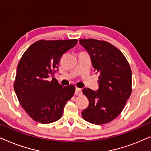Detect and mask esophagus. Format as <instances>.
<instances>
[{
    "mask_svg": "<svg viewBox=\"0 0 151 151\" xmlns=\"http://www.w3.org/2000/svg\"><path fill=\"white\" fill-rule=\"evenodd\" d=\"M82 94V90L81 88H76V91H75V95L76 96H80Z\"/></svg>",
    "mask_w": 151,
    "mask_h": 151,
    "instance_id": "obj_1",
    "label": "esophagus"
}]
</instances>
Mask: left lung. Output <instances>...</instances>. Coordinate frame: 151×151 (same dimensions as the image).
Masks as SVG:
<instances>
[{
    "mask_svg": "<svg viewBox=\"0 0 151 151\" xmlns=\"http://www.w3.org/2000/svg\"><path fill=\"white\" fill-rule=\"evenodd\" d=\"M99 74L97 91L84 88L88 106L82 112L84 120L104 124L120 114L132 92V73L123 53L110 43L96 39H80Z\"/></svg>",
    "mask_w": 151,
    "mask_h": 151,
    "instance_id": "obj_1",
    "label": "left lung"
}]
</instances>
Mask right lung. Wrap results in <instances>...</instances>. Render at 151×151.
Wrapping results in <instances>:
<instances>
[{
	"mask_svg": "<svg viewBox=\"0 0 151 151\" xmlns=\"http://www.w3.org/2000/svg\"><path fill=\"white\" fill-rule=\"evenodd\" d=\"M77 43V39L41 40L22 55L14 88L20 105L34 121L49 124L58 120L67 101L73 97L75 86H63L53 76L63 55ZM50 75L51 81L48 80Z\"/></svg>",
	"mask_w": 151,
	"mask_h": 151,
	"instance_id": "right-lung-1",
	"label": "right lung"
}]
</instances>
